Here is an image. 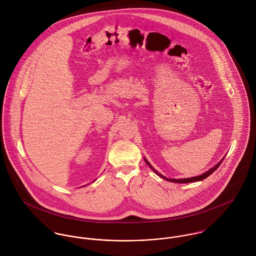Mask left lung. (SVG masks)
<instances>
[{
  "label": "left lung",
  "mask_w": 256,
  "mask_h": 256,
  "mask_svg": "<svg viewBox=\"0 0 256 256\" xmlns=\"http://www.w3.org/2000/svg\"><path fill=\"white\" fill-rule=\"evenodd\" d=\"M224 160V158H222ZM222 160L220 162L219 164H217L214 168H210L208 172H204L203 174H201V176H193V178H182V180H176V178H166V176H164L162 174H158L152 166H150V164L146 160V158H145V162H146V164L158 176H160L162 178H164V180H168V182H176V183H189V182H200V180H205V178H207L209 176H211L218 168L220 166V164H222Z\"/></svg>",
  "instance_id": "left-lung-1"
}]
</instances>
